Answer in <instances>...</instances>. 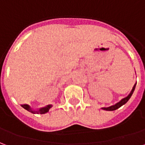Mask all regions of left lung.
I'll list each match as a JSON object with an SVG mask.
<instances>
[{"label": "left lung", "mask_w": 145, "mask_h": 145, "mask_svg": "<svg viewBox=\"0 0 145 145\" xmlns=\"http://www.w3.org/2000/svg\"><path fill=\"white\" fill-rule=\"evenodd\" d=\"M135 85H136V84H135V85L133 86V88H132V91L130 92V94L129 95H128L127 97H125V98H123V99H122L120 102H118L117 104H116L115 105H113V106H109V107H103V110H108V111H112V110H116V109L120 108V106H122L123 105V104H125L126 102L129 100V98L131 97V96L132 95V94H133V92H134V90L135 88Z\"/></svg>", "instance_id": "1"}]
</instances>
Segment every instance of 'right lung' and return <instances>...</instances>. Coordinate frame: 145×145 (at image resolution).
Here are the masks:
<instances>
[{
    "mask_svg": "<svg viewBox=\"0 0 145 145\" xmlns=\"http://www.w3.org/2000/svg\"><path fill=\"white\" fill-rule=\"evenodd\" d=\"M21 106H22L24 109H25V110H27L29 111V112H31V113H40V114H44V113H47V112L49 111V110H50V107L52 106V105H50H50H48V106H44V107H42V108L39 109V110H32V108H31L29 105H27V104H22Z\"/></svg>",
    "mask_w": 145,
    "mask_h": 145,
    "instance_id": "obj_1",
    "label": "right lung"
}]
</instances>
